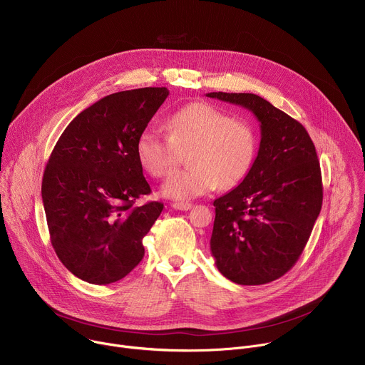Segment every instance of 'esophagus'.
I'll use <instances>...</instances> for the list:
<instances>
[{
	"instance_id": "1",
	"label": "esophagus",
	"mask_w": 365,
	"mask_h": 365,
	"mask_svg": "<svg viewBox=\"0 0 365 365\" xmlns=\"http://www.w3.org/2000/svg\"><path fill=\"white\" fill-rule=\"evenodd\" d=\"M192 203H189V202H173L172 203V207L173 210H178V211H189V210H192Z\"/></svg>"
}]
</instances>
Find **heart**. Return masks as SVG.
<instances>
[{
	"label": "heart",
	"instance_id": "1",
	"mask_svg": "<svg viewBox=\"0 0 365 365\" xmlns=\"http://www.w3.org/2000/svg\"><path fill=\"white\" fill-rule=\"evenodd\" d=\"M168 135L145 127L137 137L140 166L153 178H165L186 154L187 169L168 178L162 186L166 197L185 200L210 193L217 186L231 189L251 170L258 138L252 125L230 117L210 102L196 101L172 113L166 121Z\"/></svg>",
	"mask_w": 365,
	"mask_h": 365
}]
</instances>
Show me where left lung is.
<instances>
[{
	"mask_svg": "<svg viewBox=\"0 0 365 365\" xmlns=\"http://www.w3.org/2000/svg\"><path fill=\"white\" fill-rule=\"evenodd\" d=\"M206 96L241 106L259 121L262 141L251 170L214 200L211 251L231 282L266 284L296 264L321 212L324 187L315 144L299 121L262 96Z\"/></svg>",
	"mask_w": 365,
	"mask_h": 365,
	"instance_id": "8db88e82",
	"label": "left lung"
}]
</instances>
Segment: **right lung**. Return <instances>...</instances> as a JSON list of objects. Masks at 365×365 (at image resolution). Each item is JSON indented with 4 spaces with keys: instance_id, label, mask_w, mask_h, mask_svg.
<instances>
[{
    "instance_id": "1",
    "label": "right lung",
    "mask_w": 365,
    "mask_h": 365,
    "mask_svg": "<svg viewBox=\"0 0 365 365\" xmlns=\"http://www.w3.org/2000/svg\"><path fill=\"white\" fill-rule=\"evenodd\" d=\"M168 95V88H140L96 101L72 120L50 154L41 182L50 241L83 282H118L144 257L143 238L163 203L134 206L151 193L135 141Z\"/></svg>"
}]
</instances>
